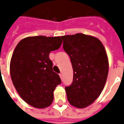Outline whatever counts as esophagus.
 I'll return each mask as SVG.
<instances>
[{"label": "esophagus", "mask_w": 124, "mask_h": 124, "mask_svg": "<svg viewBox=\"0 0 124 124\" xmlns=\"http://www.w3.org/2000/svg\"><path fill=\"white\" fill-rule=\"evenodd\" d=\"M59 75H60V78H61V79H62V73H60Z\"/></svg>", "instance_id": "1"}]
</instances>
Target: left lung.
<instances>
[{
    "instance_id": "8db88e82",
    "label": "left lung",
    "mask_w": 124,
    "mask_h": 124,
    "mask_svg": "<svg viewBox=\"0 0 124 124\" xmlns=\"http://www.w3.org/2000/svg\"><path fill=\"white\" fill-rule=\"evenodd\" d=\"M61 38L74 71L72 83L65 87L68 100L84 108L92 104L104 89L109 69L106 52L100 40L91 36L78 33Z\"/></svg>"
}]
</instances>
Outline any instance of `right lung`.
I'll list each match as a JSON object with an SVG mask.
<instances>
[{"label": "right lung", "instance_id": "right-lung-1", "mask_svg": "<svg viewBox=\"0 0 124 124\" xmlns=\"http://www.w3.org/2000/svg\"><path fill=\"white\" fill-rule=\"evenodd\" d=\"M62 41L59 36H36L20 40L10 61V76L20 97L32 106L44 108L54 99L55 88L61 84L59 75L52 70L49 58Z\"/></svg>", "mask_w": 124, "mask_h": 124}]
</instances>
